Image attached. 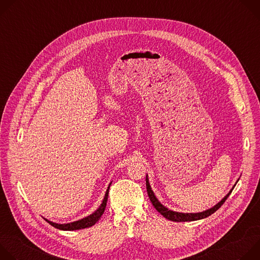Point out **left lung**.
Listing matches in <instances>:
<instances>
[{"label":"left lung","mask_w":260,"mask_h":260,"mask_svg":"<svg viewBox=\"0 0 260 260\" xmlns=\"http://www.w3.org/2000/svg\"><path fill=\"white\" fill-rule=\"evenodd\" d=\"M239 181V179H238ZM238 181L236 182V184L238 183ZM236 184L233 186V188L230 190V192L222 199L219 203H217L215 206H213L212 208L206 210V211H203V212H199V213H180V212H176V211H173V210H170L168 209L167 207H165L158 200L157 198L155 197L151 186H150V183H149V179H148V175H146V187H147V192H148V197H149L152 205L154 206V208L164 216L166 217L167 219L171 220V221H175V222H183V221H196V220H200V219H204V218H207L209 217L210 215H212L213 213H215L222 205H223V203L226 201V199L230 197V194L232 193L233 189L235 188Z\"/></svg>","instance_id":"left-lung-1"}]
</instances>
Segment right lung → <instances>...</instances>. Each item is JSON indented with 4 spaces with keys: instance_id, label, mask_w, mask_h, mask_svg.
<instances>
[{
    "instance_id": "right-lung-1",
    "label": "right lung",
    "mask_w": 260,
    "mask_h": 260,
    "mask_svg": "<svg viewBox=\"0 0 260 260\" xmlns=\"http://www.w3.org/2000/svg\"><path fill=\"white\" fill-rule=\"evenodd\" d=\"M111 183H112V182H111ZM111 183L109 184V186L106 190V193H105V197H104V200H103L101 206L93 213H91L90 215H88V216H86L82 219H79L77 221L70 222V223H62V224L55 223V222H52V221H50L46 218H44V219L48 222L50 225H52L53 228H55L57 230H60V231H77V230H83V229H87V228H90V226L94 225L96 222L99 221V219L102 217V215L104 214V211L106 209Z\"/></svg>"
}]
</instances>
